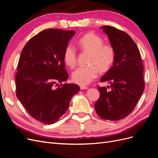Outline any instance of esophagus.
<instances>
[{"instance_id":"obj_1","label":"esophagus","mask_w":158,"mask_h":158,"mask_svg":"<svg viewBox=\"0 0 158 158\" xmlns=\"http://www.w3.org/2000/svg\"><path fill=\"white\" fill-rule=\"evenodd\" d=\"M80 89H87L88 88V86H86V85H80Z\"/></svg>"}]
</instances>
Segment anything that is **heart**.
<instances>
[{"instance_id":"obj_1","label":"heart","mask_w":158,"mask_h":158,"mask_svg":"<svg viewBox=\"0 0 158 158\" xmlns=\"http://www.w3.org/2000/svg\"><path fill=\"white\" fill-rule=\"evenodd\" d=\"M80 49L90 52L89 64L90 66L79 67L72 74V80L76 84L87 85L98 76V69L107 71L111 67L115 58L113 47L109 44H103L102 37L92 33H88L78 40ZM63 60L66 66L74 68L76 64V50L73 45L66 47Z\"/></svg>"}]
</instances>
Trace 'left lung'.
Instances as JSON below:
<instances>
[{"instance_id": "obj_1", "label": "left lung", "mask_w": 158, "mask_h": 158, "mask_svg": "<svg viewBox=\"0 0 158 158\" xmlns=\"http://www.w3.org/2000/svg\"><path fill=\"white\" fill-rule=\"evenodd\" d=\"M115 52L113 66L101 78L110 84L98 87L100 97L95 103L98 115L106 120L118 121L135 109L144 89L140 51L127 33L109 26L101 27Z\"/></svg>"}]
</instances>
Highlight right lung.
Listing matches in <instances>:
<instances>
[{"mask_svg":"<svg viewBox=\"0 0 158 158\" xmlns=\"http://www.w3.org/2000/svg\"><path fill=\"white\" fill-rule=\"evenodd\" d=\"M74 34L73 30H45L22 51L16 74L17 98L33 118L44 124L58 121L80 90L77 84H62L69 78L64 51ZM57 82L61 84L55 89Z\"/></svg>","mask_w":158,"mask_h":158,"instance_id":"1","label":"right lung"}]
</instances>
